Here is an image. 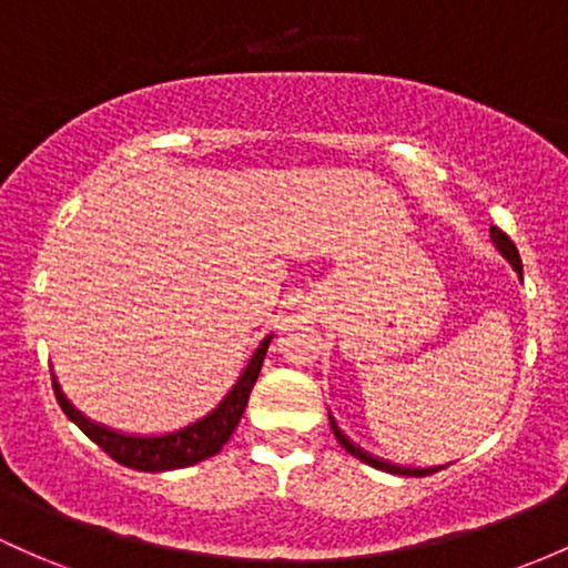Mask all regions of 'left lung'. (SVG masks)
<instances>
[{
  "label": "left lung",
  "instance_id": "1",
  "mask_svg": "<svg viewBox=\"0 0 568 568\" xmlns=\"http://www.w3.org/2000/svg\"><path fill=\"white\" fill-rule=\"evenodd\" d=\"M490 240H494L496 251L501 253L504 258L509 261V264H513V270L517 272V277L523 280V261H520V253H517L515 242L509 240V236L504 234L501 229H496V226H490ZM328 423H332V432H334V436H336V442H339V445L345 447V450L351 453V456H355L358 460H364V464L375 466V469L388 471V475L426 477V475H434V471L445 469V466H402V464H390V460H385V458H379V456H372L369 450H364V447H361V445H355V442L351 439V436H347L345 432H342L339 426H336V420H334V415H332V413H328Z\"/></svg>",
  "mask_w": 568,
  "mask_h": 568
}]
</instances>
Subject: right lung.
<instances>
[{
	"label": "right lung",
	"mask_w": 568,
	"mask_h": 568,
	"mask_svg": "<svg viewBox=\"0 0 568 568\" xmlns=\"http://www.w3.org/2000/svg\"><path fill=\"white\" fill-rule=\"evenodd\" d=\"M274 334H266L261 339V345L255 347L251 361H247L245 369L240 372L236 383L226 390V396L215 404L210 413H204L196 420L185 423V426L172 428V432L161 434H126L118 432V428L104 426V423L91 420L80 413L78 407L67 398L61 390V383L53 375V394L59 407L64 409V415L70 417L74 426L80 428L89 439L97 442L108 456H112L118 464L129 466V469L140 471H172V469H185V466L199 464V460L215 456L223 450L229 439H232L236 423H240L242 413L247 407V398L258 379L261 366H264L266 351H270V342Z\"/></svg>",
	"instance_id": "right-lung-1"
}]
</instances>
